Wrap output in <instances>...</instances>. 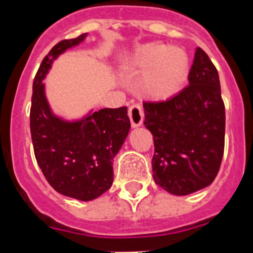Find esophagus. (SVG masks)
I'll use <instances>...</instances> for the list:
<instances>
[{"label": "esophagus", "mask_w": 253, "mask_h": 253, "mask_svg": "<svg viewBox=\"0 0 253 253\" xmlns=\"http://www.w3.org/2000/svg\"><path fill=\"white\" fill-rule=\"evenodd\" d=\"M128 117H130L131 125L132 127L140 126L143 121H144V112H143V108H141L139 104H133L128 109Z\"/></svg>", "instance_id": "esophagus-1"}]
</instances>
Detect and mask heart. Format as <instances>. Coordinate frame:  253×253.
Masks as SVG:
<instances>
[{
  "label": "heart",
  "instance_id": "obj_1",
  "mask_svg": "<svg viewBox=\"0 0 253 253\" xmlns=\"http://www.w3.org/2000/svg\"><path fill=\"white\" fill-rule=\"evenodd\" d=\"M133 69H149L143 80L147 94L155 98L173 96L183 85L188 73V57L179 48L148 44L131 55Z\"/></svg>",
  "mask_w": 253,
  "mask_h": 253
}]
</instances>
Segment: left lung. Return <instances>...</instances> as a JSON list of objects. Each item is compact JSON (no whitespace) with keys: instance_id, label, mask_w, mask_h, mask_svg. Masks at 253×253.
<instances>
[{"instance_id":"8db88e82","label":"left lung","mask_w":253,"mask_h":253,"mask_svg":"<svg viewBox=\"0 0 253 253\" xmlns=\"http://www.w3.org/2000/svg\"><path fill=\"white\" fill-rule=\"evenodd\" d=\"M144 125L153 135V179L178 196L214 180L225 148V104L218 71L201 48L188 85L165 101H144Z\"/></svg>"}]
</instances>
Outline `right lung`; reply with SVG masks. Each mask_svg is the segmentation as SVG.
Instances as JSON below:
<instances>
[{
    "label": "right lung",
    "mask_w": 253,
    "mask_h": 253,
    "mask_svg": "<svg viewBox=\"0 0 253 253\" xmlns=\"http://www.w3.org/2000/svg\"><path fill=\"white\" fill-rule=\"evenodd\" d=\"M59 41L45 55L32 85L30 113L35 157L49 184L57 192L89 201L113 184V159L128 135L131 123L127 108L101 109L75 122L52 113L45 97L42 80L59 54L85 39Z\"/></svg>",
    "instance_id": "1"
}]
</instances>
